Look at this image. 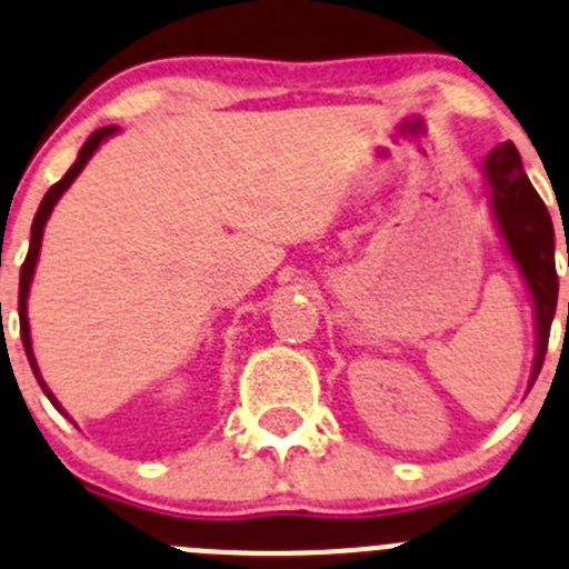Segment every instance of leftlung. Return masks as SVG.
<instances>
[{"instance_id": "obj_1", "label": "left lung", "mask_w": 569, "mask_h": 569, "mask_svg": "<svg viewBox=\"0 0 569 569\" xmlns=\"http://www.w3.org/2000/svg\"><path fill=\"white\" fill-rule=\"evenodd\" d=\"M489 189H492V208L498 217L500 233L509 244L511 258L520 267L528 289H531L533 308H537V356H533L531 386L542 369L548 352L550 325H553L556 300H559V274H556V239L553 222L545 208L542 197L533 191L531 180L522 172L520 152L511 141L495 147L487 163Z\"/></svg>"}]
</instances>
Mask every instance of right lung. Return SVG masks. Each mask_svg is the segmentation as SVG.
<instances>
[{"label":"right lung","mask_w":569,"mask_h":569,"mask_svg":"<svg viewBox=\"0 0 569 569\" xmlns=\"http://www.w3.org/2000/svg\"><path fill=\"white\" fill-rule=\"evenodd\" d=\"M113 132H116V127H99V130H93V132H91V138H88L86 144H82V150H80V156H77V161L71 163V169H69V172H66L63 178H60L58 183H54L52 189H49L47 194H43L41 206H38V213H36V219H32L30 250H27V258H24V263H21V274H19V319H21V341H24L27 361H30V367H32V372H36L38 383H41L43 395H47L49 400H52V406L58 408L60 413H66V411H63V408L58 406V400H54V397H52V391H49V389H47V383H43V380H41V372H38L36 356H32V347H30V325H27V291H30V280H32V272H36L38 250H41V236H43V224H47V219H49V213H52L54 202H58V200H60V194H63V191L69 189V186H71V180H74L77 174L82 172V167H86V163H88V158H91L93 152H97V147L102 144L104 138H108V136H113Z\"/></svg>","instance_id":"right-lung-1"}]
</instances>
